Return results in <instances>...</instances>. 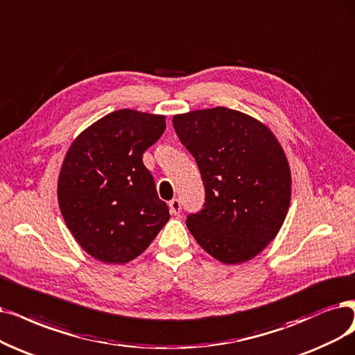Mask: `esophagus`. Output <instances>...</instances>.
Returning <instances> with one entry per match:
<instances>
[{"label":"esophagus","mask_w":355,"mask_h":355,"mask_svg":"<svg viewBox=\"0 0 355 355\" xmlns=\"http://www.w3.org/2000/svg\"><path fill=\"white\" fill-rule=\"evenodd\" d=\"M168 208H170V212H172V214H175V216H178L179 212H180V209H182V205H180V201L179 200H172L168 202Z\"/></svg>","instance_id":"obj_1"}]
</instances>
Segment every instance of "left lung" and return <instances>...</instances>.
Segmentation results:
<instances>
[{"label": "left lung", "mask_w": 355, "mask_h": 355, "mask_svg": "<svg viewBox=\"0 0 355 355\" xmlns=\"http://www.w3.org/2000/svg\"><path fill=\"white\" fill-rule=\"evenodd\" d=\"M173 126L205 188L204 208L187 218L191 234L223 263L254 258L290 207L291 173L278 139L262 122L229 107L175 115Z\"/></svg>", "instance_id": "obj_1"}]
</instances>
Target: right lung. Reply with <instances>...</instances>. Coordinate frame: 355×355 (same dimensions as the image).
Wrapping results in <instances>:
<instances>
[{
  "label": "right lung",
  "mask_w": 355,
  "mask_h": 355,
  "mask_svg": "<svg viewBox=\"0 0 355 355\" xmlns=\"http://www.w3.org/2000/svg\"><path fill=\"white\" fill-rule=\"evenodd\" d=\"M166 130V116L121 109L71 144L58 179L61 214L77 243L105 263L143 253L168 221V207L143 163Z\"/></svg>",
  "instance_id": "obj_1"
}]
</instances>
